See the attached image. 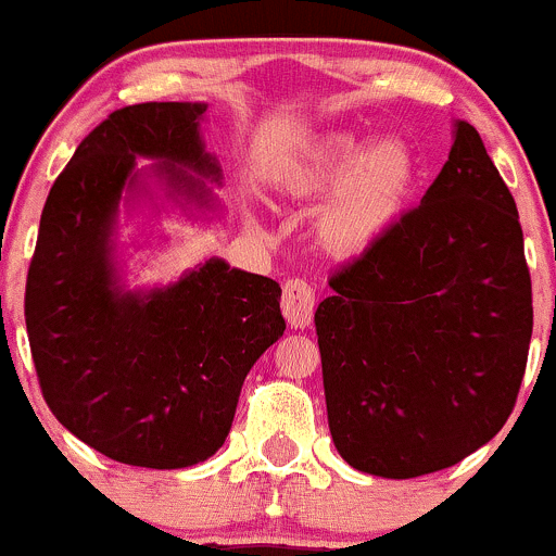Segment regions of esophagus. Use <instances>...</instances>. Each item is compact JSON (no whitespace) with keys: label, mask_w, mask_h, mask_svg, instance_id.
<instances>
[{"label":"esophagus","mask_w":556,"mask_h":556,"mask_svg":"<svg viewBox=\"0 0 556 556\" xmlns=\"http://www.w3.org/2000/svg\"><path fill=\"white\" fill-rule=\"evenodd\" d=\"M313 307H316V294H313L311 283L302 278H291L280 296V311H283L286 321L294 329H305L313 318Z\"/></svg>","instance_id":"1"}]
</instances>
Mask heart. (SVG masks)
<instances>
[{"label":"heart","instance_id":"b5f03b06","mask_svg":"<svg viewBox=\"0 0 556 556\" xmlns=\"http://www.w3.org/2000/svg\"><path fill=\"white\" fill-rule=\"evenodd\" d=\"M421 164L403 137L324 131L311 137L278 169V186L294 200L332 192L316 218L324 251L351 260L376 249L400 224L419 186Z\"/></svg>","mask_w":556,"mask_h":556}]
</instances>
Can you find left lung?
<instances>
[{"label": "left lung", "mask_w": 556, "mask_h": 556, "mask_svg": "<svg viewBox=\"0 0 556 556\" xmlns=\"http://www.w3.org/2000/svg\"><path fill=\"white\" fill-rule=\"evenodd\" d=\"M329 286L316 334L345 463L427 476L503 430L525 378L532 283L516 202L467 121L421 205Z\"/></svg>", "instance_id": "left-lung-1"}]
</instances>
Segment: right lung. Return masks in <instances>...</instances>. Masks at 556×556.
<instances>
[{"label":"right lung","mask_w":556,"mask_h":556,"mask_svg":"<svg viewBox=\"0 0 556 556\" xmlns=\"http://www.w3.org/2000/svg\"><path fill=\"white\" fill-rule=\"evenodd\" d=\"M205 102H142L110 113L51 186L26 278V332L59 421L124 465L175 470L224 446L254 362L283 334L273 278L207 260L175 283L126 291L115 270L118 202L148 178L180 205L216 207ZM137 157H153L148 174ZM198 178L194 179L193 175Z\"/></svg>","instance_id":"obj_1"}]
</instances>
